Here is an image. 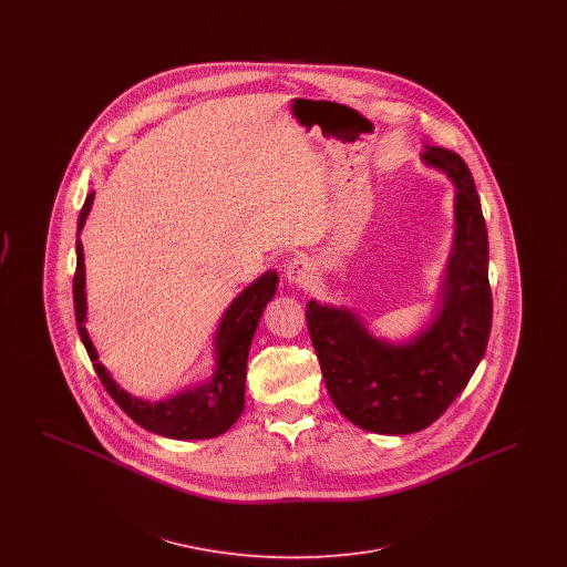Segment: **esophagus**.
I'll return each instance as SVG.
<instances>
[{"label":"esophagus","mask_w":567,"mask_h":567,"mask_svg":"<svg viewBox=\"0 0 567 567\" xmlns=\"http://www.w3.org/2000/svg\"><path fill=\"white\" fill-rule=\"evenodd\" d=\"M287 280L293 282V285H308L312 280V266L308 261V257H293L289 264H287Z\"/></svg>","instance_id":"34e87169"}]
</instances>
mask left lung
Segmentation results:
<instances>
[{
  "mask_svg": "<svg viewBox=\"0 0 567 567\" xmlns=\"http://www.w3.org/2000/svg\"><path fill=\"white\" fill-rule=\"evenodd\" d=\"M423 159L457 185V236L444 308L408 347L380 344L351 312L306 303V323L336 408L361 430L404 435L430 427L457 400L486 351L493 297L478 190L457 153L427 146Z\"/></svg>",
  "mask_w": 567,
  "mask_h": 567,
  "instance_id": "1",
  "label": "left lung"
}]
</instances>
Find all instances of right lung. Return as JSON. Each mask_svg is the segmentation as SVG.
Instances as JSON below:
<instances>
[{"instance_id": "obj_1", "label": "right lung", "mask_w": 567, "mask_h": 567, "mask_svg": "<svg viewBox=\"0 0 567 567\" xmlns=\"http://www.w3.org/2000/svg\"><path fill=\"white\" fill-rule=\"evenodd\" d=\"M93 193L86 195L79 216V234L84 218L91 210ZM278 276L274 271L264 274L257 282H252L244 293L227 308L218 333H216V365L215 378L197 389L181 393L167 402L148 404L135 400L130 393L116 386L110 378L106 368L97 361V352L93 349L86 329H84V261H82L81 238L76 240V271H74V315L81 333L82 344L93 361V368L102 384L106 386L110 398L121 405V410L134 419L135 423L148 432L174 437V440H204L216 437L227 432L244 410V384H246V359L248 349L255 336V329L276 293Z\"/></svg>"}]
</instances>
